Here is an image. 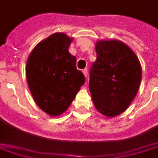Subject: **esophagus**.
I'll use <instances>...</instances> for the list:
<instances>
[{
    "instance_id": "obj_1",
    "label": "esophagus",
    "mask_w": 158,
    "mask_h": 158,
    "mask_svg": "<svg viewBox=\"0 0 158 158\" xmlns=\"http://www.w3.org/2000/svg\"><path fill=\"white\" fill-rule=\"evenodd\" d=\"M83 73H84V75L87 77L88 76V70H87V68H85L84 70H83Z\"/></svg>"
}]
</instances>
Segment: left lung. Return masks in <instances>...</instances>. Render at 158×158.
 Returning <instances> with one entry per match:
<instances>
[{"instance_id": "1", "label": "left lung", "mask_w": 158, "mask_h": 158, "mask_svg": "<svg viewBox=\"0 0 158 158\" xmlns=\"http://www.w3.org/2000/svg\"><path fill=\"white\" fill-rule=\"evenodd\" d=\"M96 52L89 82L92 101L102 114L114 117L128 108L138 93L142 78L140 62L119 40L98 41Z\"/></svg>"}]
</instances>
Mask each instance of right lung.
Listing matches in <instances>:
<instances>
[{"label": "right lung", "mask_w": 158, "mask_h": 158, "mask_svg": "<svg viewBox=\"0 0 158 158\" xmlns=\"http://www.w3.org/2000/svg\"><path fill=\"white\" fill-rule=\"evenodd\" d=\"M73 38L56 32L33 48L26 62V79L37 106L58 116L70 106L85 78L68 52Z\"/></svg>", "instance_id": "1"}]
</instances>
